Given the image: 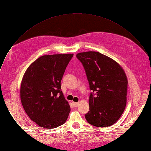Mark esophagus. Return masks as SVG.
I'll use <instances>...</instances> for the list:
<instances>
[{
	"label": "esophagus",
	"instance_id": "1",
	"mask_svg": "<svg viewBox=\"0 0 151 151\" xmlns=\"http://www.w3.org/2000/svg\"><path fill=\"white\" fill-rule=\"evenodd\" d=\"M79 103H75V102H73V105L75 106V107H77V106H78V105H79Z\"/></svg>",
	"mask_w": 151,
	"mask_h": 151
}]
</instances>
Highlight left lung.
I'll return each instance as SVG.
<instances>
[{
    "instance_id": "1",
    "label": "left lung",
    "mask_w": 151,
    "mask_h": 151,
    "mask_svg": "<svg viewBox=\"0 0 151 151\" xmlns=\"http://www.w3.org/2000/svg\"><path fill=\"white\" fill-rule=\"evenodd\" d=\"M85 69L90 89L89 111L85 115L91 125H113L122 115L127 101V79L123 68L112 58L96 52L76 55Z\"/></svg>"
}]
</instances>
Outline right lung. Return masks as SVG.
<instances>
[{
    "label": "right lung",
    "mask_w": 151,
    "mask_h": 151,
    "mask_svg": "<svg viewBox=\"0 0 151 151\" xmlns=\"http://www.w3.org/2000/svg\"><path fill=\"white\" fill-rule=\"evenodd\" d=\"M73 54L39 57L25 71L21 85V100L27 115L40 127L61 126L70 112L61 90V81Z\"/></svg>",
    "instance_id": "1"
}]
</instances>
